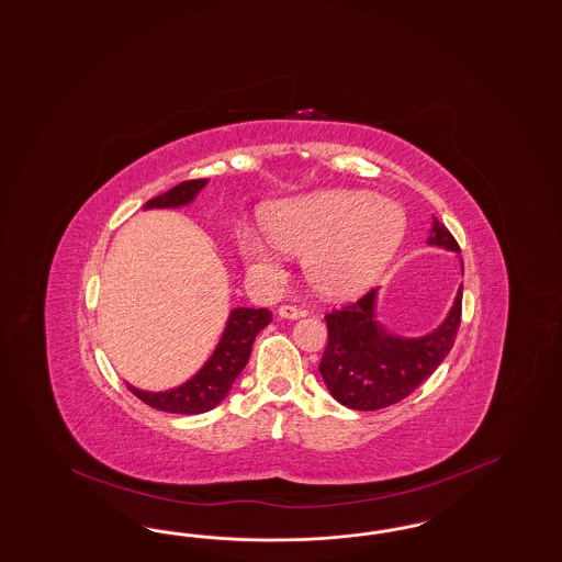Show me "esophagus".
Instances as JSON below:
<instances>
[{
    "mask_svg": "<svg viewBox=\"0 0 562 562\" xmlns=\"http://www.w3.org/2000/svg\"><path fill=\"white\" fill-rule=\"evenodd\" d=\"M278 315L284 317V319H299V317H305L307 311L299 310V307H294V305H280V307H278Z\"/></svg>",
    "mask_w": 562,
    "mask_h": 562,
    "instance_id": "34e87169",
    "label": "esophagus"
}]
</instances>
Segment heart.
Listing matches in <instances>:
<instances>
[{
	"label": "heart",
	"mask_w": 562,
	"mask_h": 562,
	"mask_svg": "<svg viewBox=\"0 0 562 562\" xmlns=\"http://www.w3.org/2000/svg\"><path fill=\"white\" fill-rule=\"evenodd\" d=\"M263 231L240 226L236 247L255 278L280 284L284 252L307 255L311 286L326 299H355L371 289L398 251L407 215L369 191L334 189L286 199L263 212Z\"/></svg>",
	"instance_id": "obj_1"
}]
</instances>
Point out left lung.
I'll return each instance as SVG.
<instances>
[{"instance_id":"obj_1","label":"left lung","mask_w":562,"mask_h":562,"mask_svg":"<svg viewBox=\"0 0 562 562\" xmlns=\"http://www.w3.org/2000/svg\"><path fill=\"white\" fill-rule=\"evenodd\" d=\"M427 245L461 252L454 236L436 217ZM378 292L373 289L349 307L326 315L328 347L319 373L329 394L355 411H378L407 398L440 368L461 324L463 286L442 324L424 336L390 331L378 319Z\"/></svg>"}]
</instances>
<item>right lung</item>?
Returning a JSON list of instances; mask_svg holds the SVG:
<instances>
[{"instance_id":"add662e5","label":"right lung","mask_w":562,"mask_h":562,"mask_svg":"<svg viewBox=\"0 0 562 562\" xmlns=\"http://www.w3.org/2000/svg\"><path fill=\"white\" fill-rule=\"evenodd\" d=\"M207 180H187L168 193L159 194L143 205V210H180L191 205L196 194L205 189ZM271 322V311L236 307L228 313L226 326L210 359L184 384L170 390H140L128 384V390L143 403L157 411L178 415H199L217 407L231 392L236 378L251 357L255 336Z\"/></svg>"}]
</instances>
